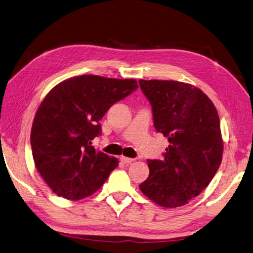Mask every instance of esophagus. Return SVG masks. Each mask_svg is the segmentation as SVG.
<instances>
[{"label": "esophagus", "mask_w": 253, "mask_h": 253, "mask_svg": "<svg viewBox=\"0 0 253 253\" xmlns=\"http://www.w3.org/2000/svg\"><path fill=\"white\" fill-rule=\"evenodd\" d=\"M120 161L122 162V163H125V164H130V163H132V162H134V159H131V158H126V157H120Z\"/></svg>", "instance_id": "esophagus-1"}]
</instances>
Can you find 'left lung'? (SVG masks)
<instances>
[{
    "mask_svg": "<svg viewBox=\"0 0 253 253\" xmlns=\"http://www.w3.org/2000/svg\"><path fill=\"white\" fill-rule=\"evenodd\" d=\"M152 108L156 131L169 143L162 160H147L149 176L139 189L156 204L176 208L204 190L222 161L217 109L199 88L173 80H139Z\"/></svg>",
    "mask_w": 253,
    "mask_h": 253,
    "instance_id": "obj_1",
    "label": "left lung"
}]
</instances>
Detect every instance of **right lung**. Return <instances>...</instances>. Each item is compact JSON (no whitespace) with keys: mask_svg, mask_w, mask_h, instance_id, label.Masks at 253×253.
<instances>
[{"mask_svg":"<svg viewBox=\"0 0 253 253\" xmlns=\"http://www.w3.org/2000/svg\"><path fill=\"white\" fill-rule=\"evenodd\" d=\"M138 88L135 79L82 75L57 84L42 102L31 130L36 169L53 192L67 200L93 194L118 166L94 149L100 120L110 106Z\"/></svg>","mask_w":253,"mask_h":253,"instance_id":"obj_1","label":"right lung"}]
</instances>
